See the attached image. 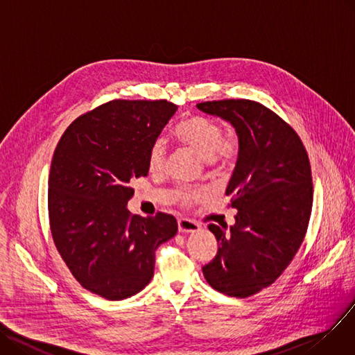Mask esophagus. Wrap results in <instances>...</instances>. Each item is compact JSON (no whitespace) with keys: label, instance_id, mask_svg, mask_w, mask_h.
Instances as JSON below:
<instances>
[{"label":"esophagus","instance_id":"obj_1","mask_svg":"<svg viewBox=\"0 0 355 355\" xmlns=\"http://www.w3.org/2000/svg\"><path fill=\"white\" fill-rule=\"evenodd\" d=\"M178 227L180 234H195L200 229V225L196 223L195 220L191 219H179L178 220Z\"/></svg>","mask_w":355,"mask_h":355}]
</instances>
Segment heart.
<instances>
[{"instance_id":"heart-1","label":"heart","mask_w":355,"mask_h":355,"mask_svg":"<svg viewBox=\"0 0 355 355\" xmlns=\"http://www.w3.org/2000/svg\"><path fill=\"white\" fill-rule=\"evenodd\" d=\"M175 136L183 144L189 146L205 162L222 160L231 163L239 153V141L236 136L223 137L220 124L200 114L183 119L175 128ZM166 160V143L157 139L152 143L148 153V166L150 172H160ZM182 203H191L203 198L202 191H179Z\"/></svg>"}]
</instances>
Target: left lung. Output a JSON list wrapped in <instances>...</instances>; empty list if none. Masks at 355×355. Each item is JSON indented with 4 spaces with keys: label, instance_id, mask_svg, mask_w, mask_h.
Returning a JSON list of instances; mask_svg holds the SVG:
<instances>
[{
    "label": "left lung",
    "instance_id": "left-lung-1",
    "mask_svg": "<svg viewBox=\"0 0 355 355\" xmlns=\"http://www.w3.org/2000/svg\"><path fill=\"white\" fill-rule=\"evenodd\" d=\"M196 107L231 123L239 141L226 187L235 225L227 233V226H207L219 246L202 270L214 289L246 298L278 279L305 238L312 209L308 155L295 130L261 103L218 100Z\"/></svg>",
    "mask_w": 355,
    "mask_h": 355
}]
</instances>
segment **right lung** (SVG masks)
Wrapping results in <instances>:
<instances>
[{"mask_svg": "<svg viewBox=\"0 0 355 355\" xmlns=\"http://www.w3.org/2000/svg\"><path fill=\"white\" fill-rule=\"evenodd\" d=\"M178 106L113 100L76 119L49 176V216L58 254L83 288L110 301L148 285L155 252L178 232L175 216L132 215L130 180L148 176V153Z\"/></svg>", "mask_w": 355, "mask_h": 355, "instance_id": "1", "label": "right lung"}]
</instances>
